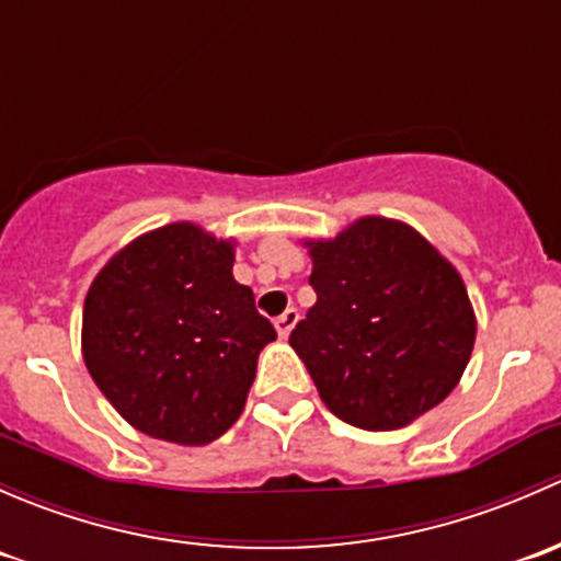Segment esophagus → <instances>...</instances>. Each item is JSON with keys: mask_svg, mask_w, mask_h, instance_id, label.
Here are the masks:
<instances>
[{"mask_svg": "<svg viewBox=\"0 0 561 561\" xmlns=\"http://www.w3.org/2000/svg\"><path fill=\"white\" fill-rule=\"evenodd\" d=\"M297 319H299V313L294 308H288L286 313H280L278 319H275V330H278V335L280 337L291 335V330H294V324H297Z\"/></svg>", "mask_w": 561, "mask_h": 561, "instance_id": "esophagus-1", "label": "esophagus"}]
</instances>
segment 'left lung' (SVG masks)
Masks as SVG:
<instances>
[{
    "instance_id": "left-lung-1",
    "label": "left lung",
    "mask_w": 561,
    "mask_h": 561,
    "mask_svg": "<svg viewBox=\"0 0 561 561\" xmlns=\"http://www.w3.org/2000/svg\"><path fill=\"white\" fill-rule=\"evenodd\" d=\"M302 245L316 305L288 343L324 407L365 431L403 428L439 407L477 335L458 270L417 229L381 215Z\"/></svg>"
}]
</instances>
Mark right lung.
<instances>
[{"label": "right lung", "instance_id": "right-lung-1", "mask_svg": "<svg viewBox=\"0 0 561 561\" xmlns=\"http://www.w3.org/2000/svg\"><path fill=\"white\" fill-rule=\"evenodd\" d=\"M237 240L196 224L127 242L94 275L81 354L98 390L136 431L202 447L242 414L275 327L234 280Z\"/></svg>", "mask_w": 561, "mask_h": 561}]
</instances>
